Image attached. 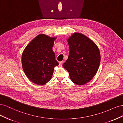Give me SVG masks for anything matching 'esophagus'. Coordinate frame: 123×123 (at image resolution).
Masks as SVG:
<instances>
[{
  "label": "esophagus",
  "mask_w": 123,
  "mask_h": 123,
  "mask_svg": "<svg viewBox=\"0 0 123 123\" xmlns=\"http://www.w3.org/2000/svg\"><path fill=\"white\" fill-rule=\"evenodd\" d=\"M62 64H63V62H62V61L59 62V67H62Z\"/></svg>",
  "instance_id": "1"
}]
</instances>
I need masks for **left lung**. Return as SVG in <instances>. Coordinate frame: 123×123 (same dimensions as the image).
Returning <instances> with one entry per match:
<instances>
[{
  "label": "left lung",
  "mask_w": 123,
  "mask_h": 123,
  "mask_svg": "<svg viewBox=\"0 0 123 123\" xmlns=\"http://www.w3.org/2000/svg\"><path fill=\"white\" fill-rule=\"evenodd\" d=\"M67 41L69 54L62 66L74 84L85 85L98 71L100 62L99 49L92 40L81 33H73Z\"/></svg>",
  "instance_id": "1"
}]
</instances>
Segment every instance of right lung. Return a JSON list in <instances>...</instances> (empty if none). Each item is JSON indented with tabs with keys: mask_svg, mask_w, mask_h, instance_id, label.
I'll return each mask as SVG.
<instances>
[{
	"mask_svg": "<svg viewBox=\"0 0 123 123\" xmlns=\"http://www.w3.org/2000/svg\"><path fill=\"white\" fill-rule=\"evenodd\" d=\"M56 38L39 34L23 51V68L26 76L33 83L43 85L48 83L52 76L54 67L58 65L52 50Z\"/></svg>",
	"mask_w": 123,
	"mask_h": 123,
	"instance_id": "1",
	"label": "right lung"
}]
</instances>
